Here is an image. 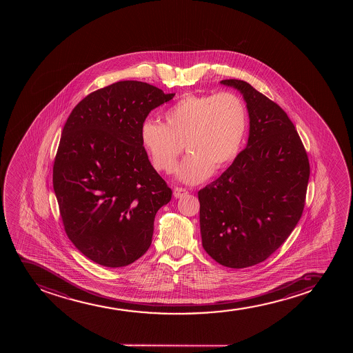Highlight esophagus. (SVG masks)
<instances>
[{"mask_svg": "<svg viewBox=\"0 0 353 353\" xmlns=\"http://www.w3.org/2000/svg\"><path fill=\"white\" fill-rule=\"evenodd\" d=\"M187 193H188V192H187V190H185V188H183V187H175L174 191H173V195H174V198L176 199L183 198Z\"/></svg>", "mask_w": 353, "mask_h": 353, "instance_id": "34e87169", "label": "esophagus"}]
</instances>
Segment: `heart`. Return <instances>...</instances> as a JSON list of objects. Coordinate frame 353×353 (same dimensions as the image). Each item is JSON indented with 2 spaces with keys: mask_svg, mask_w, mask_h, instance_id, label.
I'll return each mask as SVG.
<instances>
[{
  "mask_svg": "<svg viewBox=\"0 0 353 353\" xmlns=\"http://www.w3.org/2000/svg\"><path fill=\"white\" fill-rule=\"evenodd\" d=\"M163 123L146 121L141 143L158 170H174L183 145L190 153L176 170L180 181L203 183L213 170L230 165L248 128V107L233 93L183 95L163 112Z\"/></svg>",
  "mask_w": 353,
  "mask_h": 353,
  "instance_id": "1",
  "label": "heart"
}]
</instances>
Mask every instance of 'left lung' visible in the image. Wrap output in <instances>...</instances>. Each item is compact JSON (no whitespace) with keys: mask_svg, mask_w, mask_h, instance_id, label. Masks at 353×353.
<instances>
[{"mask_svg":"<svg viewBox=\"0 0 353 353\" xmlns=\"http://www.w3.org/2000/svg\"><path fill=\"white\" fill-rule=\"evenodd\" d=\"M220 83L246 102L248 145L215 181L199 191L205 251L223 266L268 259L294 230L304 210L310 163L288 114L241 80Z\"/></svg>","mask_w":353,"mask_h":353,"instance_id":"left-lung-1","label":"left lung"}]
</instances>
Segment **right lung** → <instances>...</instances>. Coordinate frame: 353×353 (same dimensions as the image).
I'll return each mask as SVG.
<instances>
[{
    "mask_svg": "<svg viewBox=\"0 0 353 353\" xmlns=\"http://www.w3.org/2000/svg\"><path fill=\"white\" fill-rule=\"evenodd\" d=\"M174 95L117 82L85 97L67 119L54 192L69 239L94 263L123 268L150 248L155 214L172 190L148 160L140 130L150 110Z\"/></svg>",
    "mask_w": 353,
    "mask_h": 353,
    "instance_id": "add662e5",
    "label": "right lung"
}]
</instances>
